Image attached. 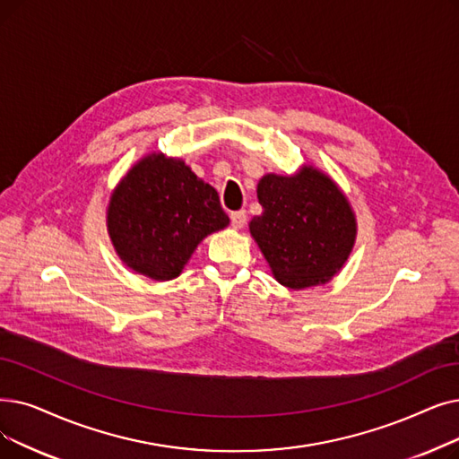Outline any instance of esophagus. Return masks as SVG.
<instances>
[{"instance_id":"34e87169","label":"esophagus","mask_w":459,"mask_h":459,"mask_svg":"<svg viewBox=\"0 0 459 459\" xmlns=\"http://www.w3.org/2000/svg\"><path fill=\"white\" fill-rule=\"evenodd\" d=\"M246 221H247V215H246L244 210L230 213V225H232V229H236V230L244 229V227H246Z\"/></svg>"}]
</instances>
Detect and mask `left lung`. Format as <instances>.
I'll return each instance as SVG.
<instances>
[{"label": "left lung", "instance_id": "8db88e82", "mask_svg": "<svg viewBox=\"0 0 459 459\" xmlns=\"http://www.w3.org/2000/svg\"><path fill=\"white\" fill-rule=\"evenodd\" d=\"M263 213L249 232L272 275L300 290L328 283L354 247L358 223L347 195L313 165L294 174H264L256 184Z\"/></svg>", "mask_w": 459, "mask_h": 459}]
</instances>
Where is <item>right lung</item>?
<instances>
[{"label":"right lung","mask_w":459,"mask_h":459,"mask_svg":"<svg viewBox=\"0 0 459 459\" xmlns=\"http://www.w3.org/2000/svg\"><path fill=\"white\" fill-rule=\"evenodd\" d=\"M229 223L217 191L184 159L161 152L138 159L107 206V230L119 261L153 281L180 275L196 246Z\"/></svg>","instance_id":"right-lung-1"}]
</instances>
